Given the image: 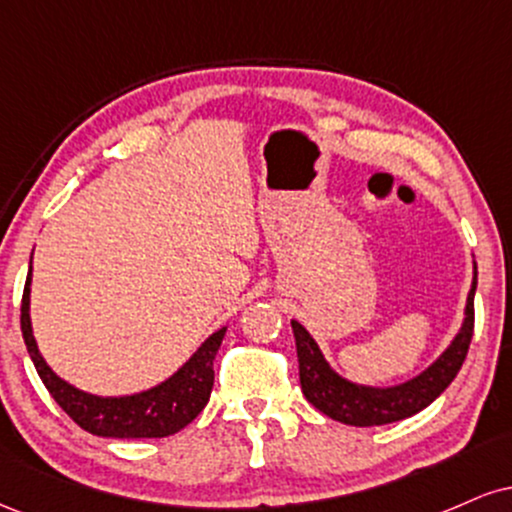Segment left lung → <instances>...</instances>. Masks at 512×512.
I'll return each mask as SVG.
<instances>
[{
  "instance_id": "1",
  "label": "left lung",
  "mask_w": 512,
  "mask_h": 512,
  "mask_svg": "<svg viewBox=\"0 0 512 512\" xmlns=\"http://www.w3.org/2000/svg\"><path fill=\"white\" fill-rule=\"evenodd\" d=\"M474 291H477V264H474L472 289L464 308V322L448 349L424 373L392 387L356 385L342 378L322 356L320 346L301 322L291 320L298 351V375L305 399L322 414L349 426H383L409 419L426 409L460 373L474 334Z\"/></svg>"
}]
</instances>
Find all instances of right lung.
Masks as SVG:
<instances>
[{
  "label": "right lung",
  "mask_w": 512,
  "mask_h": 512,
  "mask_svg": "<svg viewBox=\"0 0 512 512\" xmlns=\"http://www.w3.org/2000/svg\"><path fill=\"white\" fill-rule=\"evenodd\" d=\"M28 308H31V269H28L21 298L23 342H26L33 366L38 370L43 385L48 387L52 399L67 411L74 424H79L93 436L166 438L178 433L190 421H195L199 411L207 407L211 387H214V358L223 342L226 327L211 334L207 342L192 354L190 361L178 373L163 380L161 385L137 392V395L98 397L76 390L60 375L52 373L45 358L40 356L38 344H35Z\"/></svg>",
  "instance_id": "1"
}]
</instances>
